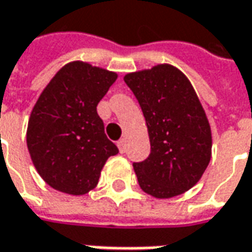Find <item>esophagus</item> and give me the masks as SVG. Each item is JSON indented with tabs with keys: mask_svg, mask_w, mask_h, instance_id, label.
Listing matches in <instances>:
<instances>
[{
	"mask_svg": "<svg viewBox=\"0 0 252 252\" xmlns=\"http://www.w3.org/2000/svg\"><path fill=\"white\" fill-rule=\"evenodd\" d=\"M118 148H119V151L122 154L126 151V138H121V140L118 141Z\"/></svg>",
	"mask_w": 252,
	"mask_h": 252,
	"instance_id": "esophagus-1",
	"label": "esophagus"
}]
</instances>
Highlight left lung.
I'll return each mask as SVG.
<instances>
[{"label": "left lung", "mask_w": 252, "mask_h": 252, "mask_svg": "<svg viewBox=\"0 0 252 252\" xmlns=\"http://www.w3.org/2000/svg\"><path fill=\"white\" fill-rule=\"evenodd\" d=\"M146 118L151 154L133 163L138 185L155 198H172L198 183L212 154L208 118L190 80L161 63L125 75Z\"/></svg>", "instance_id": "8db88e82"}]
</instances>
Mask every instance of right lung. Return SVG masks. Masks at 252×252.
I'll list each match as a JSON object with an SVG mask.
<instances>
[{"instance_id": "right-lung-1", "label": "right lung", "mask_w": 252, "mask_h": 252, "mask_svg": "<svg viewBox=\"0 0 252 252\" xmlns=\"http://www.w3.org/2000/svg\"><path fill=\"white\" fill-rule=\"evenodd\" d=\"M116 79L115 72L73 61L40 94L29 118L26 141L35 170L52 189L87 194L98 185L106 159L119 153L97 114Z\"/></svg>"}]
</instances>
